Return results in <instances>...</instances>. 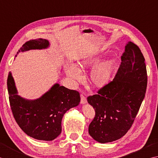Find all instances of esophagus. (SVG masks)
<instances>
[{
	"label": "esophagus",
	"instance_id": "obj_1",
	"mask_svg": "<svg viewBox=\"0 0 158 158\" xmlns=\"http://www.w3.org/2000/svg\"><path fill=\"white\" fill-rule=\"evenodd\" d=\"M80 98H81V99H80V103H81V104H86L87 101H86V98L85 96L83 94H81L80 95Z\"/></svg>",
	"mask_w": 158,
	"mask_h": 158
}]
</instances>
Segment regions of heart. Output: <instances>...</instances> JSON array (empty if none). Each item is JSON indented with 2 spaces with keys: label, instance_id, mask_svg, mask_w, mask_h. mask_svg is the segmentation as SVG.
<instances>
[{
  "label": "heart",
  "instance_id": "b5f03b06",
  "mask_svg": "<svg viewBox=\"0 0 158 158\" xmlns=\"http://www.w3.org/2000/svg\"><path fill=\"white\" fill-rule=\"evenodd\" d=\"M100 59L99 55H93L82 61L80 63L81 67L92 65ZM114 67V60L108 59L99 63L93 67L91 73V79L93 84L97 86H103L110 81ZM66 72L70 78L75 80H80L82 78V72L75 65H69L66 68Z\"/></svg>",
  "mask_w": 158,
  "mask_h": 158
}]
</instances>
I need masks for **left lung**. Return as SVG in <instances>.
Returning <instances> with one entry per match:
<instances>
[{"mask_svg": "<svg viewBox=\"0 0 158 158\" xmlns=\"http://www.w3.org/2000/svg\"><path fill=\"white\" fill-rule=\"evenodd\" d=\"M147 73L144 58L139 47L129 41L121 63L112 81L103 86L87 102L95 115L89 133L101 143L123 137L132 125L145 96Z\"/></svg>", "mask_w": 158, "mask_h": 158, "instance_id": "8db88e82", "label": "left lung"}]
</instances>
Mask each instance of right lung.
I'll return each mask as SVG.
<instances>
[{"instance_id":"add662e5","label":"right lung","mask_w":158,"mask_h":158,"mask_svg":"<svg viewBox=\"0 0 158 158\" xmlns=\"http://www.w3.org/2000/svg\"><path fill=\"white\" fill-rule=\"evenodd\" d=\"M49 42L44 39L26 42L17 54L33 49H44ZM9 99L13 115L24 132L40 140H53L61 133V121L64 114L80 102V93L59 84L39 99L28 100L17 95V89L11 72L7 78Z\"/></svg>"}]
</instances>
